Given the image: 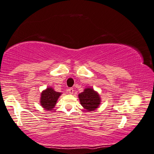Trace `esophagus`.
Masks as SVG:
<instances>
[{
    "label": "esophagus",
    "instance_id": "esophagus-1",
    "mask_svg": "<svg viewBox=\"0 0 154 154\" xmlns=\"http://www.w3.org/2000/svg\"><path fill=\"white\" fill-rule=\"evenodd\" d=\"M68 93L70 94H72L73 93H74V89H73V88H69V89L68 90Z\"/></svg>",
    "mask_w": 154,
    "mask_h": 154
}]
</instances>
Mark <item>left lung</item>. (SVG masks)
Wrapping results in <instances>:
<instances>
[{"label":"left lung","instance_id":"1","mask_svg":"<svg viewBox=\"0 0 154 154\" xmlns=\"http://www.w3.org/2000/svg\"><path fill=\"white\" fill-rule=\"evenodd\" d=\"M80 104L87 112L94 111L99 107L101 103L100 96L91 87L84 88V91L78 95Z\"/></svg>","mask_w":154,"mask_h":154}]
</instances>
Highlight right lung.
Returning <instances> with one entry per match:
<instances>
[{
  "label": "right lung",
  "instance_id": "right-lung-1",
  "mask_svg": "<svg viewBox=\"0 0 154 154\" xmlns=\"http://www.w3.org/2000/svg\"><path fill=\"white\" fill-rule=\"evenodd\" d=\"M61 94L62 93L56 91L53 88L47 87L41 93L40 100L41 106L47 111H51Z\"/></svg>",
  "mask_w": 154,
  "mask_h": 154
}]
</instances>
